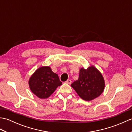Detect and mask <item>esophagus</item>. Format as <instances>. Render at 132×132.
<instances>
[{"label": "esophagus", "mask_w": 132, "mask_h": 132, "mask_svg": "<svg viewBox=\"0 0 132 132\" xmlns=\"http://www.w3.org/2000/svg\"><path fill=\"white\" fill-rule=\"evenodd\" d=\"M66 83H67V84H71V80H70V79H68V80H67V81H66Z\"/></svg>", "instance_id": "1"}]
</instances>
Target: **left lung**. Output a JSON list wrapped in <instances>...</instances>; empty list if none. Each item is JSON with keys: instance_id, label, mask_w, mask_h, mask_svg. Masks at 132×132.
Returning <instances> with one entry per match:
<instances>
[{"instance_id": "8db88e82", "label": "left lung", "mask_w": 132, "mask_h": 132, "mask_svg": "<svg viewBox=\"0 0 132 132\" xmlns=\"http://www.w3.org/2000/svg\"><path fill=\"white\" fill-rule=\"evenodd\" d=\"M71 86L82 99L91 101L99 97L105 88V81L102 73L96 67L91 65L81 68L79 78Z\"/></svg>"}]
</instances>
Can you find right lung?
Masks as SVG:
<instances>
[{"instance_id": "add662e5", "label": "right lung", "mask_w": 132, "mask_h": 132, "mask_svg": "<svg viewBox=\"0 0 132 132\" xmlns=\"http://www.w3.org/2000/svg\"><path fill=\"white\" fill-rule=\"evenodd\" d=\"M30 91L42 99L48 98L62 83L58 74L53 72L50 66H42L34 72L29 79Z\"/></svg>"}]
</instances>
